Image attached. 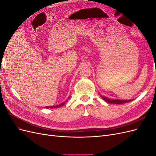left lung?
I'll use <instances>...</instances> for the list:
<instances>
[{"mask_svg":"<svg viewBox=\"0 0 156 156\" xmlns=\"http://www.w3.org/2000/svg\"><path fill=\"white\" fill-rule=\"evenodd\" d=\"M101 98L103 99V100H105L106 102L108 103H114V104H122V103H128L131 101H133V100H116V99H110L108 98L105 96H101Z\"/></svg>","mask_w":156,"mask_h":156,"instance_id":"8db88e82","label":"left lung"}]
</instances>
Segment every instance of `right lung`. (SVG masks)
Returning <instances> with one entry per match:
<instances>
[{
  "label": "right lung",
  "instance_id": "right-lung-1",
  "mask_svg": "<svg viewBox=\"0 0 156 156\" xmlns=\"http://www.w3.org/2000/svg\"><path fill=\"white\" fill-rule=\"evenodd\" d=\"M69 97H68V99H69ZM67 100H66L65 101H64L63 103H60L59 105H54V106H51V107H46V108H58V107H62V106H63L64 104H65V103H66V101H67Z\"/></svg>",
  "mask_w": 156,
  "mask_h": 156
}]
</instances>
